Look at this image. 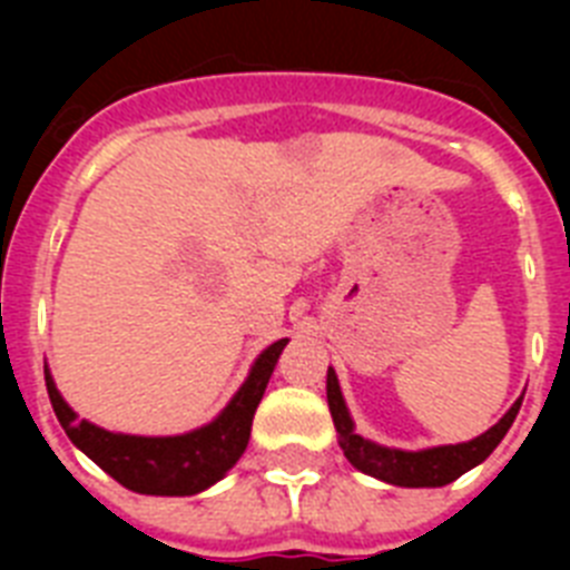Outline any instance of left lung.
<instances>
[{
  "instance_id": "1",
  "label": "left lung",
  "mask_w": 570,
  "mask_h": 570,
  "mask_svg": "<svg viewBox=\"0 0 570 570\" xmlns=\"http://www.w3.org/2000/svg\"><path fill=\"white\" fill-rule=\"evenodd\" d=\"M522 400L511 405L505 416H502L491 431L471 442H460V445H442L428 448V451H391V448H380L374 442L362 440L354 434V422L347 416L345 400H342L340 382H336L334 367H328V407L334 416L336 434H340V448L345 451L347 462L360 468L362 473H371L376 480L391 482L400 488H440L454 482L473 465H480L491 456V451L502 442L508 434V428L513 425L517 414H520Z\"/></svg>"
}]
</instances>
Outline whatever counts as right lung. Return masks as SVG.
<instances>
[{
    "label": "right lung",
    "instance_id": "obj_1",
    "mask_svg": "<svg viewBox=\"0 0 570 570\" xmlns=\"http://www.w3.org/2000/svg\"><path fill=\"white\" fill-rule=\"evenodd\" d=\"M285 345L288 340L274 342L250 367V376L236 391L223 414L210 425L185 436L110 434L90 422L77 420L48 374H45V385H48L50 405L57 411V420L62 422L70 442L85 451L105 473H110L119 485L136 493H156V497H190L214 485L216 480H223L225 471L234 468L242 451L248 448L256 405L265 394V385Z\"/></svg>",
    "mask_w": 570,
    "mask_h": 570
}]
</instances>
